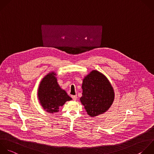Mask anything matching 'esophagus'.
I'll return each instance as SVG.
<instances>
[{
    "label": "esophagus",
    "mask_w": 154,
    "mask_h": 154,
    "mask_svg": "<svg viewBox=\"0 0 154 154\" xmlns=\"http://www.w3.org/2000/svg\"><path fill=\"white\" fill-rule=\"evenodd\" d=\"M72 97L73 100H76V99H77V96L76 95H73V96H72Z\"/></svg>",
    "instance_id": "34e87169"
}]
</instances>
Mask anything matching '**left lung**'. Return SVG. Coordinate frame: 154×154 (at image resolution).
<instances>
[{
  "label": "left lung",
  "instance_id": "obj_1",
  "mask_svg": "<svg viewBox=\"0 0 154 154\" xmlns=\"http://www.w3.org/2000/svg\"><path fill=\"white\" fill-rule=\"evenodd\" d=\"M81 103L90 117L106 112L114 99L113 88L107 78L97 70L91 71L83 79Z\"/></svg>",
  "mask_w": 154,
  "mask_h": 154
}]
</instances>
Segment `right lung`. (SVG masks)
<instances>
[{
	"label": "right lung",
	"instance_id": "obj_1",
	"mask_svg": "<svg viewBox=\"0 0 154 154\" xmlns=\"http://www.w3.org/2000/svg\"><path fill=\"white\" fill-rule=\"evenodd\" d=\"M38 97L43 109L50 113L58 112L60 106L66 101L72 100L58 85L56 73L54 72L48 74L42 80L38 90Z\"/></svg>",
	"mask_w": 154,
	"mask_h": 154
}]
</instances>
